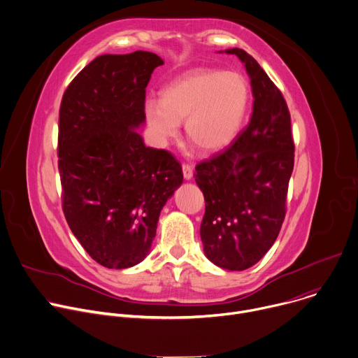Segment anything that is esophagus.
Listing matches in <instances>:
<instances>
[{"instance_id":"1","label":"esophagus","mask_w":358,"mask_h":358,"mask_svg":"<svg viewBox=\"0 0 358 358\" xmlns=\"http://www.w3.org/2000/svg\"><path fill=\"white\" fill-rule=\"evenodd\" d=\"M182 174H184V178H185V180H191V178H192V176H194L192 166H191V164L184 163V164H182Z\"/></svg>"}]
</instances>
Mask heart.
Here are the masks:
<instances>
[{"label":"heart","mask_w":358,"mask_h":358,"mask_svg":"<svg viewBox=\"0 0 358 358\" xmlns=\"http://www.w3.org/2000/svg\"><path fill=\"white\" fill-rule=\"evenodd\" d=\"M249 105L245 78L220 69H194L170 80L160 100L145 101L144 115L155 138L166 145L185 120L188 141L202 152L228 147L241 130Z\"/></svg>","instance_id":"1"}]
</instances>
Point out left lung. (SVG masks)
Masks as SVG:
<instances>
[{
  "instance_id": "1",
  "label": "left lung",
  "mask_w": 358,
  "mask_h": 358,
  "mask_svg": "<svg viewBox=\"0 0 358 358\" xmlns=\"http://www.w3.org/2000/svg\"><path fill=\"white\" fill-rule=\"evenodd\" d=\"M225 52L245 64L252 117L224 152L196 164L194 177L206 198L203 252L222 269L245 271L264 258L282 228L294 143L282 92L243 49Z\"/></svg>"
}]
</instances>
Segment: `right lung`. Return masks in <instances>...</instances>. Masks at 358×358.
<instances>
[{
	"label": "right lung",
	"mask_w": 358,
	"mask_h": 358,
	"mask_svg": "<svg viewBox=\"0 0 358 358\" xmlns=\"http://www.w3.org/2000/svg\"><path fill=\"white\" fill-rule=\"evenodd\" d=\"M152 52L101 55L69 83L59 109L58 169L66 222L99 265L140 264L160 213L182 182L167 150L145 147V87L163 65Z\"/></svg>",
	"instance_id": "obj_1"
}]
</instances>
